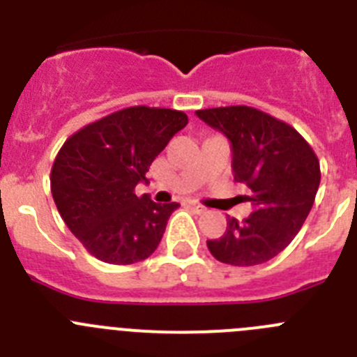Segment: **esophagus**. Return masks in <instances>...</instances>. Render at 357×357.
I'll return each instance as SVG.
<instances>
[{"mask_svg": "<svg viewBox=\"0 0 357 357\" xmlns=\"http://www.w3.org/2000/svg\"><path fill=\"white\" fill-rule=\"evenodd\" d=\"M189 206L193 207L197 213H206V207L202 206V204H198V202H189Z\"/></svg>", "mask_w": 357, "mask_h": 357, "instance_id": "obj_1", "label": "esophagus"}]
</instances>
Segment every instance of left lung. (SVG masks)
<instances>
[{
  "instance_id": "8db88e82",
  "label": "left lung",
  "mask_w": 357,
  "mask_h": 357,
  "mask_svg": "<svg viewBox=\"0 0 357 357\" xmlns=\"http://www.w3.org/2000/svg\"><path fill=\"white\" fill-rule=\"evenodd\" d=\"M232 146L234 181L250 189L254 211L229 218L222 238L207 248L232 266L263 264L284 250L302 229L320 185L317 153L291 125L247 105L197 110Z\"/></svg>"
}]
</instances>
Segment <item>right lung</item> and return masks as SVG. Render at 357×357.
<instances>
[{"mask_svg": "<svg viewBox=\"0 0 357 357\" xmlns=\"http://www.w3.org/2000/svg\"><path fill=\"white\" fill-rule=\"evenodd\" d=\"M188 125L182 110L135 105L69 135L52 168V195L84 248L110 264L150 257L181 204L137 197L135 185L173 135Z\"/></svg>", "mask_w": 357, "mask_h": 357, "instance_id": "right-lung-1", "label": "right lung"}]
</instances>
